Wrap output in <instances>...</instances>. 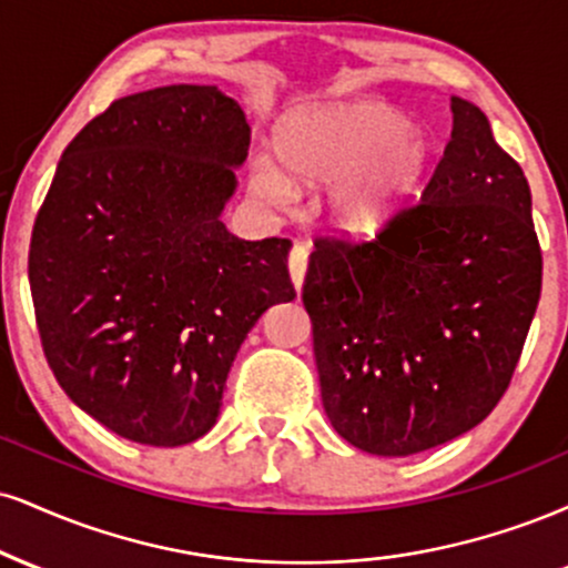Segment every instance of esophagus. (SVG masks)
Segmentation results:
<instances>
[{"label":"esophagus","instance_id":"34e87169","mask_svg":"<svg viewBox=\"0 0 568 568\" xmlns=\"http://www.w3.org/2000/svg\"><path fill=\"white\" fill-rule=\"evenodd\" d=\"M306 264H310V251H306L304 245H293L291 256H288V270H291V280H293V285H296V291H302V285H304Z\"/></svg>","mask_w":568,"mask_h":568}]
</instances>
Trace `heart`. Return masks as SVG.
Instances as JSON below:
<instances>
[{
    "instance_id": "heart-1",
    "label": "heart",
    "mask_w": 568,
    "mask_h": 568,
    "mask_svg": "<svg viewBox=\"0 0 568 568\" xmlns=\"http://www.w3.org/2000/svg\"><path fill=\"white\" fill-rule=\"evenodd\" d=\"M277 163H254V190L285 203L296 187H327L338 230L373 232L396 209L428 161L426 136L386 102H314L277 126Z\"/></svg>"
}]
</instances>
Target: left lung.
<instances>
[{
  "mask_svg": "<svg viewBox=\"0 0 568 568\" xmlns=\"http://www.w3.org/2000/svg\"><path fill=\"white\" fill-rule=\"evenodd\" d=\"M420 201L373 241L317 237L304 280L314 362L333 428L371 455L405 457L470 432L521 357L542 251L521 166L474 102Z\"/></svg>",
  "mask_w": 568,
  "mask_h": 568,
  "instance_id": "left-lung-1",
  "label": "left lung"
}]
</instances>
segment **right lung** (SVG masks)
Returning a JSON list of instances; mask_svg holds the SVG:
<instances>
[{
	"label": "right lung",
	"mask_w": 568,
	"mask_h": 568,
	"mask_svg": "<svg viewBox=\"0 0 568 568\" xmlns=\"http://www.w3.org/2000/svg\"><path fill=\"white\" fill-rule=\"evenodd\" d=\"M251 126L203 84L111 102L63 150L31 232L44 357L71 402L129 442L211 432L256 320L293 302L291 241L224 227Z\"/></svg>",
	"instance_id": "obj_1"
}]
</instances>
